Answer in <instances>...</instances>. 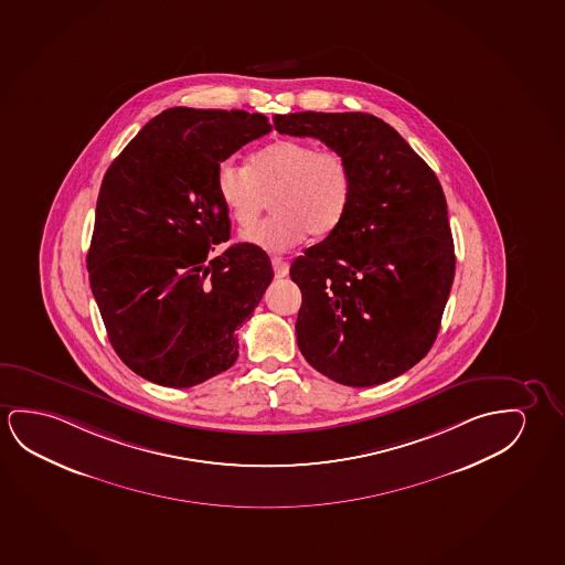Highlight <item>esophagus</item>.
<instances>
[{
    "mask_svg": "<svg viewBox=\"0 0 565 565\" xmlns=\"http://www.w3.org/2000/svg\"><path fill=\"white\" fill-rule=\"evenodd\" d=\"M271 268H274L276 278H286L287 274H289V264L284 258H279V256L271 258Z\"/></svg>",
    "mask_w": 565,
    "mask_h": 565,
    "instance_id": "34e87169",
    "label": "esophagus"
}]
</instances>
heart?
Segmentation results:
<instances>
[{
    "label": "heart",
    "instance_id": "b5f03b06",
    "mask_svg": "<svg viewBox=\"0 0 565 565\" xmlns=\"http://www.w3.org/2000/svg\"><path fill=\"white\" fill-rule=\"evenodd\" d=\"M221 204L238 227H249L274 196L277 213L243 233L268 253L299 245L307 233L324 237L340 225L352 202V169L342 153L309 141L281 139L256 151L248 169L223 161L215 172Z\"/></svg>",
    "mask_w": 565,
    "mask_h": 565
}]
</instances>
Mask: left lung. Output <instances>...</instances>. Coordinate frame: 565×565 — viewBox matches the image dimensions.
Masks as SVG:
<instances>
[{"mask_svg": "<svg viewBox=\"0 0 565 565\" xmlns=\"http://www.w3.org/2000/svg\"><path fill=\"white\" fill-rule=\"evenodd\" d=\"M274 126L320 139L352 169L344 220L289 270L303 295L299 350L340 385L386 383L426 358L449 299L457 260L441 184L376 116L309 110Z\"/></svg>", "mask_w": 565, "mask_h": 565, "instance_id": "left-lung-1", "label": "left lung"}]
</instances>
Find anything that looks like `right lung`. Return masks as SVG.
I'll list each match as a JSON object with an SVG mask.
<instances>
[{
  "mask_svg": "<svg viewBox=\"0 0 565 565\" xmlns=\"http://www.w3.org/2000/svg\"><path fill=\"white\" fill-rule=\"evenodd\" d=\"M271 130L245 110L167 108L108 167L87 254L90 289L118 358L157 385L189 388L237 361V328L274 278L260 246L230 238L215 172Z\"/></svg>",
  "mask_w": 565,
  "mask_h": 565,
  "instance_id": "right-lung-1",
  "label": "right lung"
}]
</instances>
